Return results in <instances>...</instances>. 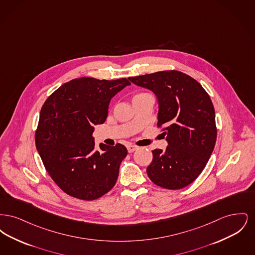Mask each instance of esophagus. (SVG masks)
I'll use <instances>...</instances> for the list:
<instances>
[{
  "mask_svg": "<svg viewBox=\"0 0 255 255\" xmlns=\"http://www.w3.org/2000/svg\"><path fill=\"white\" fill-rule=\"evenodd\" d=\"M127 149L129 153H133V151H135L137 149V146L133 145V144H128L127 145Z\"/></svg>",
  "mask_w": 255,
  "mask_h": 255,
  "instance_id": "34e87169",
  "label": "esophagus"
}]
</instances>
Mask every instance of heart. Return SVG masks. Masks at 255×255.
<instances>
[{
	"label": "heart",
	"mask_w": 255,
	"mask_h": 255,
	"mask_svg": "<svg viewBox=\"0 0 255 255\" xmlns=\"http://www.w3.org/2000/svg\"><path fill=\"white\" fill-rule=\"evenodd\" d=\"M137 95H140V94H137ZM135 96H136V95H135Z\"/></svg>",
	"instance_id": "heart-1"
}]
</instances>
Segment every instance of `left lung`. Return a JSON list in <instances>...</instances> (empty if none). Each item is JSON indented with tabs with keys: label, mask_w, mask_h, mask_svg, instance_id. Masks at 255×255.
Here are the masks:
<instances>
[{
	"label": "left lung",
	"mask_w": 255,
	"mask_h": 255,
	"mask_svg": "<svg viewBox=\"0 0 255 255\" xmlns=\"http://www.w3.org/2000/svg\"><path fill=\"white\" fill-rule=\"evenodd\" d=\"M135 85L151 90L158 101V127L168 146L152 151L149 179L160 187L176 190L194 182L214 149L215 111L206 90L179 71H162L129 77Z\"/></svg>",
	"instance_id": "left-lung-1"
}]
</instances>
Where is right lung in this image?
Returning <instances> with one entry per match:
<instances>
[{
  "instance_id": "right-lung-1",
  "label": "right lung",
  "mask_w": 255,
  "mask_h": 255,
  "mask_svg": "<svg viewBox=\"0 0 255 255\" xmlns=\"http://www.w3.org/2000/svg\"><path fill=\"white\" fill-rule=\"evenodd\" d=\"M130 84L126 78L80 77L63 84L45 101L35 144L50 178L65 193L93 201L116 184L127 149L121 143L97 148L94 125L105 122L110 100Z\"/></svg>"
}]
</instances>
